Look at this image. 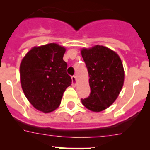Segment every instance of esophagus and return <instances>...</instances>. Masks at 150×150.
<instances>
[{
	"instance_id": "34e87169",
	"label": "esophagus",
	"mask_w": 150,
	"mask_h": 150,
	"mask_svg": "<svg viewBox=\"0 0 150 150\" xmlns=\"http://www.w3.org/2000/svg\"><path fill=\"white\" fill-rule=\"evenodd\" d=\"M71 79H72V86H76V77L75 76H73L72 77H71Z\"/></svg>"
}]
</instances>
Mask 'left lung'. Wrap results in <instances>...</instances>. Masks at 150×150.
<instances>
[{
    "mask_svg": "<svg viewBox=\"0 0 150 150\" xmlns=\"http://www.w3.org/2000/svg\"><path fill=\"white\" fill-rule=\"evenodd\" d=\"M81 55L86 64L91 94L81 99L89 110L98 112L112 105L122 88L125 71L120 55L106 46L95 45L83 48Z\"/></svg>",
    "mask_w": 150,
    "mask_h": 150,
    "instance_id": "obj_1",
    "label": "left lung"
}]
</instances>
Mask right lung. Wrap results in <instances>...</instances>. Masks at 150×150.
Instances as JSON below:
<instances>
[{"label":"right lung","mask_w":150,"mask_h":150,"mask_svg":"<svg viewBox=\"0 0 150 150\" xmlns=\"http://www.w3.org/2000/svg\"><path fill=\"white\" fill-rule=\"evenodd\" d=\"M66 49L52 43L34 46L20 64V82L24 94L38 110L48 113L59 107L71 78L63 60Z\"/></svg>","instance_id":"right-lung-1"}]
</instances>
